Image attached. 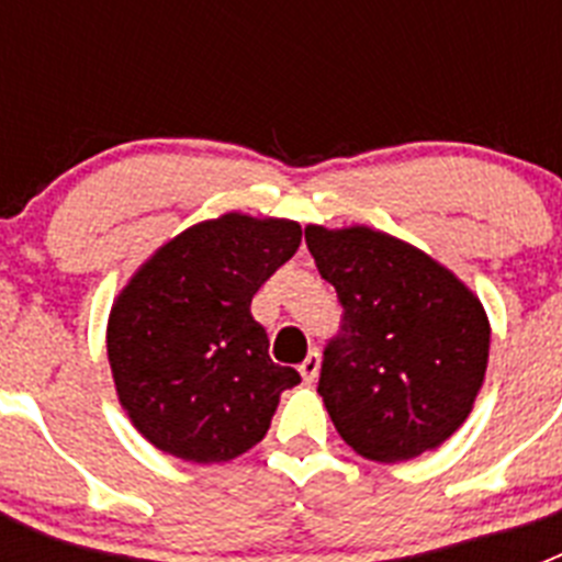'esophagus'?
Wrapping results in <instances>:
<instances>
[{"label": "esophagus", "mask_w": 562, "mask_h": 562, "mask_svg": "<svg viewBox=\"0 0 562 562\" xmlns=\"http://www.w3.org/2000/svg\"><path fill=\"white\" fill-rule=\"evenodd\" d=\"M297 371H301V376H304V382H315L317 380V371H321V355L317 351H310L306 355V360L297 366Z\"/></svg>", "instance_id": "1"}]
</instances>
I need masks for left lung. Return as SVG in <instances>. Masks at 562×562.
<instances>
[{
	"instance_id": "1",
	"label": "left lung",
	"mask_w": 562,
	"mask_h": 562,
	"mask_svg": "<svg viewBox=\"0 0 562 562\" xmlns=\"http://www.w3.org/2000/svg\"><path fill=\"white\" fill-rule=\"evenodd\" d=\"M342 306L317 394L337 434L371 461L416 459L456 434L490 357L479 297L434 258L369 227H306Z\"/></svg>"
}]
</instances>
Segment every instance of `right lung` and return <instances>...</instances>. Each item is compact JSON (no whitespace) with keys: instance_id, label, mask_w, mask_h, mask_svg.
Listing matches in <instances>:
<instances>
[{"instance_id":"right-lung-1","label":"right lung","mask_w":562,"mask_h":562,"mask_svg":"<svg viewBox=\"0 0 562 562\" xmlns=\"http://www.w3.org/2000/svg\"><path fill=\"white\" fill-rule=\"evenodd\" d=\"M297 245L295 222L225 213L171 238L128 281L106 351L121 405L154 448L213 464L265 439L301 374L270 360L250 301Z\"/></svg>"}]
</instances>
